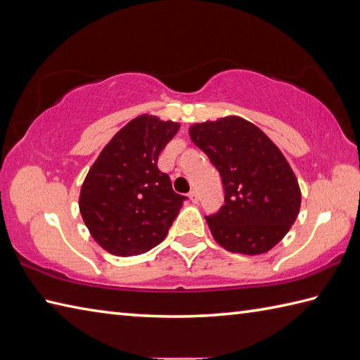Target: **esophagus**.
Returning <instances> with one entry per match:
<instances>
[{
  "label": "esophagus",
  "instance_id": "1",
  "mask_svg": "<svg viewBox=\"0 0 360 360\" xmlns=\"http://www.w3.org/2000/svg\"><path fill=\"white\" fill-rule=\"evenodd\" d=\"M188 198H190V201H192L193 204H196L198 201H200V195H198L196 190H192V192L188 193Z\"/></svg>",
  "mask_w": 360,
  "mask_h": 360
}]
</instances>
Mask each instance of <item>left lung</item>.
<instances>
[{"mask_svg": "<svg viewBox=\"0 0 360 360\" xmlns=\"http://www.w3.org/2000/svg\"><path fill=\"white\" fill-rule=\"evenodd\" d=\"M190 137L217 167L224 187V204L205 217L213 238L233 254L272 249L302 202L295 174L277 145L241 117L196 124Z\"/></svg>", "mask_w": 360, "mask_h": 360, "instance_id": "1", "label": "left lung"}]
</instances>
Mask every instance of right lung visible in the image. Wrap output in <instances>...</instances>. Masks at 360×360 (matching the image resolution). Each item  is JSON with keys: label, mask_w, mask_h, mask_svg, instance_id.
I'll return each mask as SVG.
<instances>
[{"label": "right lung", "mask_w": 360, "mask_h": 360, "mask_svg": "<svg viewBox=\"0 0 360 360\" xmlns=\"http://www.w3.org/2000/svg\"><path fill=\"white\" fill-rule=\"evenodd\" d=\"M179 124L139 116L112 137L91 167L80 213L93 238L112 255L143 254L162 241L187 196L158 168Z\"/></svg>", "instance_id": "right-lung-1"}]
</instances>
